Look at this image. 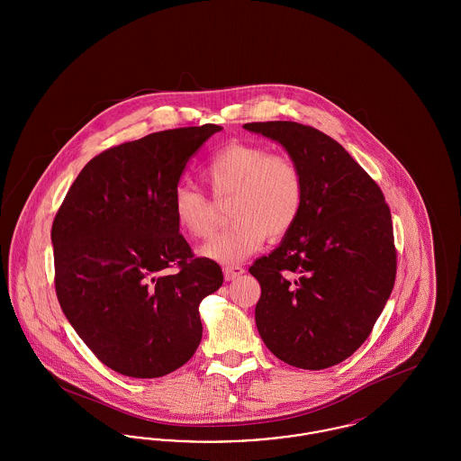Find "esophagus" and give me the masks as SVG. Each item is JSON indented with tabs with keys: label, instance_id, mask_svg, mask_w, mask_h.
<instances>
[{
	"label": "esophagus",
	"instance_id": "1",
	"mask_svg": "<svg viewBox=\"0 0 461 461\" xmlns=\"http://www.w3.org/2000/svg\"><path fill=\"white\" fill-rule=\"evenodd\" d=\"M222 271H224V278H226L228 282L240 278L241 275L245 273V269H243L241 266H224Z\"/></svg>",
	"mask_w": 461,
	"mask_h": 461
}]
</instances>
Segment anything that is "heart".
Instances as JSON below:
<instances>
[{
    "instance_id": "heart-1",
    "label": "heart",
    "mask_w": 461,
    "mask_h": 461,
    "mask_svg": "<svg viewBox=\"0 0 461 461\" xmlns=\"http://www.w3.org/2000/svg\"><path fill=\"white\" fill-rule=\"evenodd\" d=\"M202 179L216 203L226 205L230 226L205 241L198 254L220 264H239L264 239H282L295 226L306 200V177L299 162L271 154L258 143H233L212 155ZM173 218L188 239L207 237L216 226V205L190 186L173 197Z\"/></svg>"
}]
</instances>
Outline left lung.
<instances>
[{"instance_id":"left-lung-1","label":"left lung","mask_w":461,"mask_h":461,"mask_svg":"<svg viewBox=\"0 0 461 461\" xmlns=\"http://www.w3.org/2000/svg\"><path fill=\"white\" fill-rule=\"evenodd\" d=\"M243 128L280 141L306 177L295 226L249 269L261 284L256 325L278 359L330 368L370 337L393 292L391 209L372 176L329 134L290 121Z\"/></svg>"}]
</instances>
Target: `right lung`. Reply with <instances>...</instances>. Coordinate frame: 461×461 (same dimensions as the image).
Masks as SVG:
<instances>
[{"mask_svg": "<svg viewBox=\"0 0 461 461\" xmlns=\"http://www.w3.org/2000/svg\"><path fill=\"white\" fill-rule=\"evenodd\" d=\"M222 128L152 132L93 157L51 226L55 292L68 323L113 372L157 378L202 339L200 303L222 285L173 218L188 160Z\"/></svg>", "mask_w": 461, "mask_h": 461, "instance_id": "right-lung-1", "label": "right lung"}]
</instances>
